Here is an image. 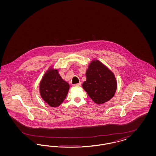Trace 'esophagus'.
I'll return each mask as SVG.
<instances>
[{
  "instance_id": "obj_1",
  "label": "esophagus",
  "mask_w": 156,
  "mask_h": 156,
  "mask_svg": "<svg viewBox=\"0 0 156 156\" xmlns=\"http://www.w3.org/2000/svg\"><path fill=\"white\" fill-rule=\"evenodd\" d=\"M81 82L78 83H76V84L74 85V86H75V87H81Z\"/></svg>"
}]
</instances>
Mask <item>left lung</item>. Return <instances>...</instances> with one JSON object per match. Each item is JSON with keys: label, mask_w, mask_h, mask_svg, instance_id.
Returning a JSON list of instances; mask_svg holds the SVG:
<instances>
[{"label": "left lung", "mask_w": 156, "mask_h": 156, "mask_svg": "<svg viewBox=\"0 0 156 156\" xmlns=\"http://www.w3.org/2000/svg\"><path fill=\"white\" fill-rule=\"evenodd\" d=\"M87 81L82 88L97 104L109 101L116 92L117 83L114 74L99 61H94L86 73Z\"/></svg>", "instance_id": "left-lung-1"}]
</instances>
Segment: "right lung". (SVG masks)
Instances as JSON below:
<instances>
[{
    "instance_id": "obj_1",
    "label": "right lung",
    "mask_w": 156,
    "mask_h": 156,
    "mask_svg": "<svg viewBox=\"0 0 156 156\" xmlns=\"http://www.w3.org/2000/svg\"><path fill=\"white\" fill-rule=\"evenodd\" d=\"M69 85L60 76L57 70L48 71L40 84V95L51 107H57L67 96Z\"/></svg>"
}]
</instances>
